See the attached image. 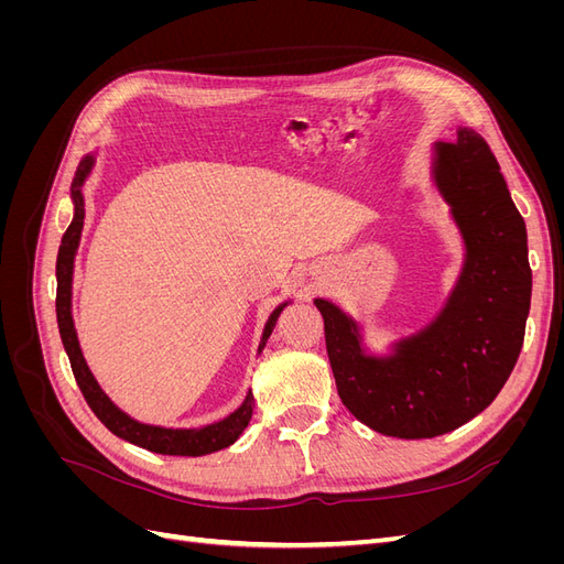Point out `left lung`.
Wrapping results in <instances>:
<instances>
[{
    "label": "left lung",
    "mask_w": 564,
    "mask_h": 564,
    "mask_svg": "<svg viewBox=\"0 0 564 564\" xmlns=\"http://www.w3.org/2000/svg\"><path fill=\"white\" fill-rule=\"evenodd\" d=\"M433 181L466 247L437 317L371 355L360 324L315 299L340 402L371 431L402 440L445 435L485 412L518 362L532 301L524 220L482 135L458 129L456 141H437Z\"/></svg>",
    "instance_id": "8db88e82"
}]
</instances>
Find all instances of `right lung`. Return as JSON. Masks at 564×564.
I'll return each mask as SVG.
<instances>
[{
    "label": "right lung",
    "mask_w": 564,
    "mask_h": 564,
    "mask_svg": "<svg viewBox=\"0 0 564 564\" xmlns=\"http://www.w3.org/2000/svg\"><path fill=\"white\" fill-rule=\"evenodd\" d=\"M94 169V155H87L75 172L73 178V187H70V197L75 204V216L73 224L67 226L63 240H61V249H58V261H56V317H58V332H61V340L63 348L70 357V367L75 373V381L82 390L84 400L91 406V412L100 419V423L106 425L110 433H115L117 437H122L135 447L150 449L155 454H169V456H204L212 454L218 449L230 447L232 442L242 435V431L249 425L251 414H253V395L251 390L247 392L245 402L235 409L232 414H228L226 419H220L216 423L202 425V429H162V425H148L131 419L129 414H124L106 392L104 388L98 386V381L94 379V373L84 360L79 340H77V332H75V322H73V270H75V253L79 247V237H82V228H84V195H82V185L87 181V176L91 174ZM289 301L280 303L275 311L270 313L265 329L261 336V346L259 352L265 348V340L272 334V327L282 313V308Z\"/></svg>",
    "instance_id": "add662e5"
}]
</instances>
